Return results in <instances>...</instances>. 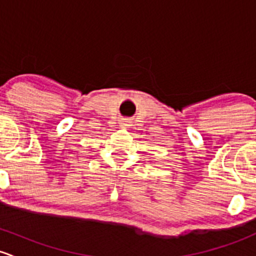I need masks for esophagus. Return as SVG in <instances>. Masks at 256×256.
I'll use <instances>...</instances> for the list:
<instances>
[{
    "mask_svg": "<svg viewBox=\"0 0 256 256\" xmlns=\"http://www.w3.org/2000/svg\"><path fill=\"white\" fill-rule=\"evenodd\" d=\"M128 123H129V120H124V122H122V124L123 126H129Z\"/></svg>",
    "mask_w": 256,
    "mask_h": 256,
    "instance_id": "1",
    "label": "esophagus"
}]
</instances>
